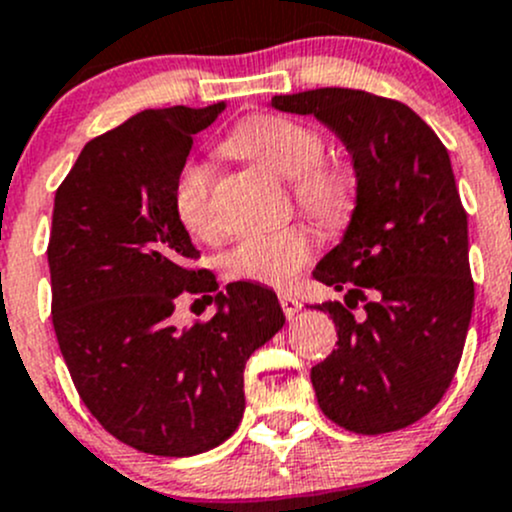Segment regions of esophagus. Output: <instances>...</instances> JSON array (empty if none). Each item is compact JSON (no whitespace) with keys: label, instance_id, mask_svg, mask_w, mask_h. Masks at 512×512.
<instances>
[{"label":"esophagus","instance_id":"1","mask_svg":"<svg viewBox=\"0 0 512 512\" xmlns=\"http://www.w3.org/2000/svg\"><path fill=\"white\" fill-rule=\"evenodd\" d=\"M280 304H282V312H285L287 319H292L294 314H297L299 309H302V304L297 302V297H292V294H289V292H280Z\"/></svg>","mask_w":512,"mask_h":512}]
</instances>
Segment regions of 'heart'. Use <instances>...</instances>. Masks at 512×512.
Here are the masks:
<instances>
[{"label": "heart", "mask_w": 512, "mask_h": 512, "mask_svg": "<svg viewBox=\"0 0 512 512\" xmlns=\"http://www.w3.org/2000/svg\"><path fill=\"white\" fill-rule=\"evenodd\" d=\"M223 151L252 160L280 178L292 180L294 203L304 215L329 230L352 223L359 205V180L342 160H324L327 141L317 128L285 116L257 113L232 128ZM213 170L205 163H188L173 185V213L193 237H213L215 220L210 210ZM314 237L307 227L252 235L237 242L225 255V275L250 285L287 287L312 260Z\"/></svg>", "instance_id": "1"}]
</instances>
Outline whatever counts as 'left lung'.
I'll return each instance as SVG.
<instances>
[{"mask_svg":"<svg viewBox=\"0 0 512 512\" xmlns=\"http://www.w3.org/2000/svg\"><path fill=\"white\" fill-rule=\"evenodd\" d=\"M272 106L332 128L359 180L347 235L312 272L344 292V302L317 304L339 337L312 366L319 409L364 436L399 431L443 399L471 324L468 215L451 158L433 128L394 98L314 89L275 96Z\"/></svg>","mask_w":512,"mask_h":512,"instance_id":"1","label":"left lung"}]
</instances>
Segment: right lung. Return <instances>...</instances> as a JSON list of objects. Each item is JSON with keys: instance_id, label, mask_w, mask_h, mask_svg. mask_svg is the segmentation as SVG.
I'll return each instance as SVG.
<instances>
[{"instance_id": "obj_1", "label": "right lung", "mask_w": 512, "mask_h": 512, "mask_svg": "<svg viewBox=\"0 0 512 512\" xmlns=\"http://www.w3.org/2000/svg\"><path fill=\"white\" fill-rule=\"evenodd\" d=\"M148 108L81 151L56 188L46 255L51 322L86 409L111 436L153 456L220 446L245 411L247 359L285 324L272 289L218 282L173 213L193 136L223 113ZM219 302L210 323L169 324L174 302Z\"/></svg>"}]
</instances>
